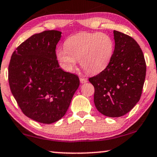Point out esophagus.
I'll list each match as a JSON object with an SVG mask.
<instances>
[{
    "label": "esophagus",
    "instance_id": "34e87169",
    "mask_svg": "<svg viewBox=\"0 0 157 157\" xmlns=\"http://www.w3.org/2000/svg\"><path fill=\"white\" fill-rule=\"evenodd\" d=\"M80 82H81V83H82V84H85V83H86L88 82V80L86 78H80Z\"/></svg>",
    "mask_w": 157,
    "mask_h": 157
}]
</instances>
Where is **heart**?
Returning <instances> with one entry per match:
<instances>
[{"label": "heart", "instance_id": "obj_1", "mask_svg": "<svg viewBox=\"0 0 157 157\" xmlns=\"http://www.w3.org/2000/svg\"><path fill=\"white\" fill-rule=\"evenodd\" d=\"M64 45L57 49L56 55L68 72L74 71L79 60L86 72L100 73L109 65L114 51L113 39L103 33H78L67 38Z\"/></svg>", "mask_w": 157, "mask_h": 157}]
</instances>
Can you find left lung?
Instances as JSON below:
<instances>
[{"mask_svg": "<svg viewBox=\"0 0 157 157\" xmlns=\"http://www.w3.org/2000/svg\"><path fill=\"white\" fill-rule=\"evenodd\" d=\"M115 48L108 67L89 78L94 87L98 111L108 117H120L140 100L146 65L140 46L132 37L113 30Z\"/></svg>", "mask_w": 157, "mask_h": 157, "instance_id": "obj_1", "label": "left lung"}]
</instances>
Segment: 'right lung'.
Returning a JSON list of instances; mask_svg holds the SVG:
<instances>
[{
    "label": "right lung",
    "instance_id": "right-lung-1",
    "mask_svg": "<svg viewBox=\"0 0 157 157\" xmlns=\"http://www.w3.org/2000/svg\"><path fill=\"white\" fill-rule=\"evenodd\" d=\"M61 34L46 30L33 35L13 52L9 65L11 93L23 113L40 123L63 117L80 84L78 77L64 71L57 60Z\"/></svg>",
    "mask_w": 157,
    "mask_h": 157
}]
</instances>
